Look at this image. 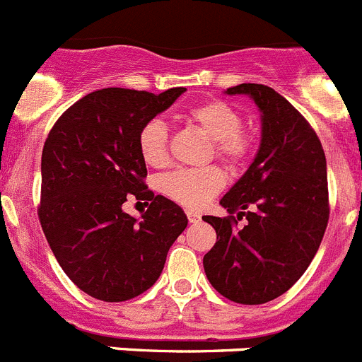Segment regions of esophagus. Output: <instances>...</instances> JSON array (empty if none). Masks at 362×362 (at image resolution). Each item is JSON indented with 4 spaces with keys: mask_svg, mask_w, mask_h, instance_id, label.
<instances>
[{
    "mask_svg": "<svg viewBox=\"0 0 362 362\" xmlns=\"http://www.w3.org/2000/svg\"><path fill=\"white\" fill-rule=\"evenodd\" d=\"M187 217H188V221H190V223H199V221H201V216L197 212H194V210H188Z\"/></svg>",
    "mask_w": 362,
    "mask_h": 362,
    "instance_id": "1",
    "label": "esophagus"
}]
</instances>
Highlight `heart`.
<instances>
[{
    "instance_id": "b5f03b06",
    "label": "heart",
    "mask_w": 362,
    "mask_h": 362,
    "mask_svg": "<svg viewBox=\"0 0 362 362\" xmlns=\"http://www.w3.org/2000/svg\"><path fill=\"white\" fill-rule=\"evenodd\" d=\"M187 119L214 139V152L228 168H239L248 161L255 148V137L243 129L238 108L223 99H206L187 110ZM139 153L150 166L168 161V129L163 119H150L137 136ZM223 174L216 166L196 170H175L163 175L159 190L187 209H201L223 188Z\"/></svg>"
}]
</instances>
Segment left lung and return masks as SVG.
Masks as SVG:
<instances>
[{
    "label": "left lung",
    "mask_w": 362,
    "mask_h": 362,
    "mask_svg": "<svg viewBox=\"0 0 362 362\" xmlns=\"http://www.w3.org/2000/svg\"><path fill=\"white\" fill-rule=\"evenodd\" d=\"M226 94L254 99L261 145L219 201L230 216L203 217L217 233L203 267L223 297L263 305L292 288L317 254L330 216L326 158L315 130L274 88L241 83ZM243 216L247 225L238 227Z\"/></svg>",
    "instance_id": "left-lung-1"
}]
</instances>
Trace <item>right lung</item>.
<instances>
[{"label":"right lung","instance_id":"add662e5","mask_svg":"<svg viewBox=\"0 0 362 362\" xmlns=\"http://www.w3.org/2000/svg\"><path fill=\"white\" fill-rule=\"evenodd\" d=\"M187 88L161 94L101 88L66 108L41 153V228L69 279L94 299L121 303L146 292L188 225L183 209L146 190L137 136ZM130 197L151 201L136 220Z\"/></svg>","mask_w":362,"mask_h":362}]
</instances>
